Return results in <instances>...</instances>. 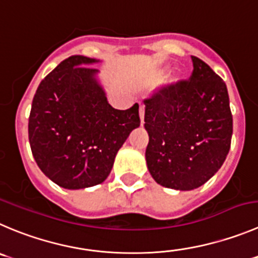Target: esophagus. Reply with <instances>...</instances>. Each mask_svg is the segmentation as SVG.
<instances>
[{
    "label": "esophagus",
    "instance_id": "34e87169",
    "mask_svg": "<svg viewBox=\"0 0 258 258\" xmlns=\"http://www.w3.org/2000/svg\"><path fill=\"white\" fill-rule=\"evenodd\" d=\"M139 116H141V122L143 124L144 122V105H141V106H139Z\"/></svg>",
    "mask_w": 258,
    "mask_h": 258
}]
</instances>
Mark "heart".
<instances>
[{
  "mask_svg": "<svg viewBox=\"0 0 258 258\" xmlns=\"http://www.w3.org/2000/svg\"><path fill=\"white\" fill-rule=\"evenodd\" d=\"M167 73H168V68H159V70L157 71L156 73H154V80H156V81L163 80V78L167 76ZM180 80H181L180 76H177V75L172 76V77H171V80H170V83H171V85H175V83L180 82Z\"/></svg>",
  "mask_w": 258,
  "mask_h": 258,
  "instance_id": "obj_1",
  "label": "heart"
}]
</instances>
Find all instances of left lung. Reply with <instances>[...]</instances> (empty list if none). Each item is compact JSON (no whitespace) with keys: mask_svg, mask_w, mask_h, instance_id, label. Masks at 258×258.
Here are the masks:
<instances>
[{"mask_svg":"<svg viewBox=\"0 0 258 258\" xmlns=\"http://www.w3.org/2000/svg\"><path fill=\"white\" fill-rule=\"evenodd\" d=\"M191 59L190 81L167 86L144 100L147 167L157 183L180 191L200 187L218 172L233 133L224 81L205 62Z\"/></svg>","mask_w":258,"mask_h":258,"instance_id":"obj_1","label":"left lung"}]
</instances>
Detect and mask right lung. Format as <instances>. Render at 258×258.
Returning <instances> with one entry per match:
<instances>
[{"instance_id":"right-lung-1","label":"right lung","mask_w":258,"mask_h":258,"mask_svg":"<svg viewBox=\"0 0 258 258\" xmlns=\"http://www.w3.org/2000/svg\"><path fill=\"white\" fill-rule=\"evenodd\" d=\"M99 59L72 55L40 82L29 117V142L41 172L68 190L110 175L117 151L141 125L139 105L116 110L97 80Z\"/></svg>"}]
</instances>
